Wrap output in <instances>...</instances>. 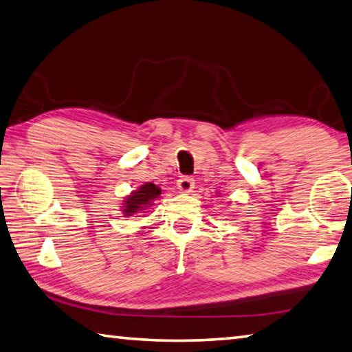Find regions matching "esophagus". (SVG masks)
Listing matches in <instances>:
<instances>
[{
	"instance_id": "esophagus-1",
	"label": "esophagus",
	"mask_w": 352,
	"mask_h": 352,
	"mask_svg": "<svg viewBox=\"0 0 352 352\" xmlns=\"http://www.w3.org/2000/svg\"><path fill=\"white\" fill-rule=\"evenodd\" d=\"M177 188L180 189L182 192H190V190H192V188H194V180H192V178H190V177L184 175V177H182V178H178Z\"/></svg>"
}]
</instances>
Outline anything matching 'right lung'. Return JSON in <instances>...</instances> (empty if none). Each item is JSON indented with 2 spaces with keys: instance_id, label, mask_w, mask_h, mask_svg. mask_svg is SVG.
Masks as SVG:
<instances>
[{
  "instance_id": "1",
  "label": "right lung",
  "mask_w": 352,
  "mask_h": 352,
  "mask_svg": "<svg viewBox=\"0 0 352 352\" xmlns=\"http://www.w3.org/2000/svg\"><path fill=\"white\" fill-rule=\"evenodd\" d=\"M162 194V189H160L157 184L154 183H144L140 186L137 190L126 197L124 200V206H123V212L124 217H129L138 212H144L146 209H149L152 206L155 198Z\"/></svg>"
}]
</instances>
